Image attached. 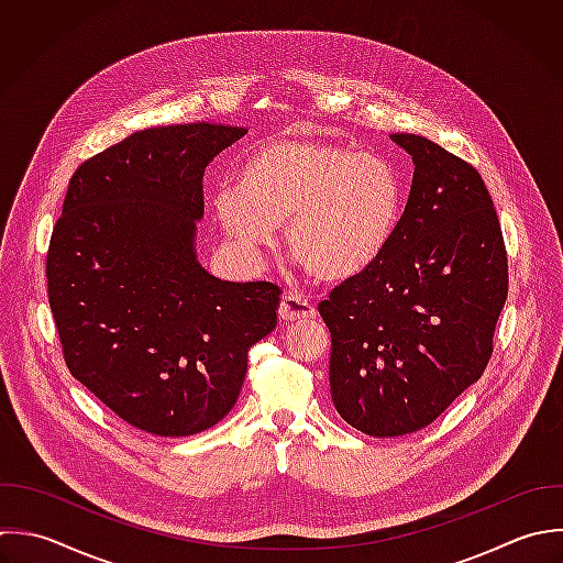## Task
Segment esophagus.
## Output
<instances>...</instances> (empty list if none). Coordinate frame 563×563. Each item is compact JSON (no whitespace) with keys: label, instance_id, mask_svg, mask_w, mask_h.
<instances>
[{"label":"esophagus","instance_id":"obj_1","mask_svg":"<svg viewBox=\"0 0 563 563\" xmlns=\"http://www.w3.org/2000/svg\"><path fill=\"white\" fill-rule=\"evenodd\" d=\"M278 316L285 322H296V320H311L316 318V307L311 302H307L302 296L298 294H287L280 300L278 307Z\"/></svg>","mask_w":563,"mask_h":563}]
</instances>
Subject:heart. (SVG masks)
<instances>
[{
    "label": "heart",
    "instance_id": "1",
    "mask_svg": "<svg viewBox=\"0 0 563 563\" xmlns=\"http://www.w3.org/2000/svg\"><path fill=\"white\" fill-rule=\"evenodd\" d=\"M221 230L254 254L285 223L289 254L318 280H346L379 258L401 210L393 166L349 146L287 137L254 151L236 170V190H219Z\"/></svg>",
    "mask_w": 563,
    "mask_h": 563
}]
</instances>
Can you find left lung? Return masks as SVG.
Masks as SVG:
<instances>
[{"instance_id":"obj_1","label":"left lung","mask_w":563,"mask_h":563,"mask_svg":"<svg viewBox=\"0 0 563 563\" xmlns=\"http://www.w3.org/2000/svg\"><path fill=\"white\" fill-rule=\"evenodd\" d=\"M390 137L415 162L406 210L379 258L318 305L331 331L333 406L377 439L430 426L481 379L509 294L481 173L423 135Z\"/></svg>"}]
</instances>
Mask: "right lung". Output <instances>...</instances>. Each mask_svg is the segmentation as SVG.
Wrapping results in <instances>:
<instances>
[{
  "label": "right lung",
  "instance_id": "obj_1",
  "mask_svg": "<svg viewBox=\"0 0 563 563\" xmlns=\"http://www.w3.org/2000/svg\"><path fill=\"white\" fill-rule=\"evenodd\" d=\"M247 133L210 122L135 131L82 162L47 256L65 364L129 426L190 437L236 404L280 287L208 274L195 252L203 173Z\"/></svg>",
  "mask_w": 563,
  "mask_h": 563
}]
</instances>
